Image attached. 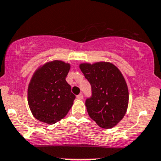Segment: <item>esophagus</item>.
<instances>
[{
	"label": "esophagus",
	"instance_id": "34e87169",
	"mask_svg": "<svg viewBox=\"0 0 161 161\" xmlns=\"http://www.w3.org/2000/svg\"><path fill=\"white\" fill-rule=\"evenodd\" d=\"M83 95L82 94H80V95H77V98H78V99H83Z\"/></svg>",
	"mask_w": 161,
	"mask_h": 161
}]
</instances>
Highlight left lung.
I'll list each match as a JSON object with an SVG mask.
<instances>
[{"instance_id":"left-lung-1","label":"left lung","mask_w":161,"mask_h":161,"mask_svg":"<svg viewBox=\"0 0 161 161\" xmlns=\"http://www.w3.org/2000/svg\"><path fill=\"white\" fill-rule=\"evenodd\" d=\"M79 67L92 85V96L85 102L89 117L100 128H114L128 109L129 92L123 74L109 62L80 63Z\"/></svg>"}]
</instances>
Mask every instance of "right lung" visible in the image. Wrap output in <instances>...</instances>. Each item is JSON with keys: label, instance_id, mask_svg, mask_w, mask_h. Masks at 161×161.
<instances>
[{"label": "right lung", "instance_id": "obj_1", "mask_svg": "<svg viewBox=\"0 0 161 161\" xmlns=\"http://www.w3.org/2000/svg\"><path fill=\"white\" fill-rule=\"evenodd\" d=\"M69 69V63L53 60L41 65L33 73L27 99L36 120L54 125L68 114L76 98L66 80Z\"/></svg>", "mask_w": 161, "mask_h": 161}]
</instances>
